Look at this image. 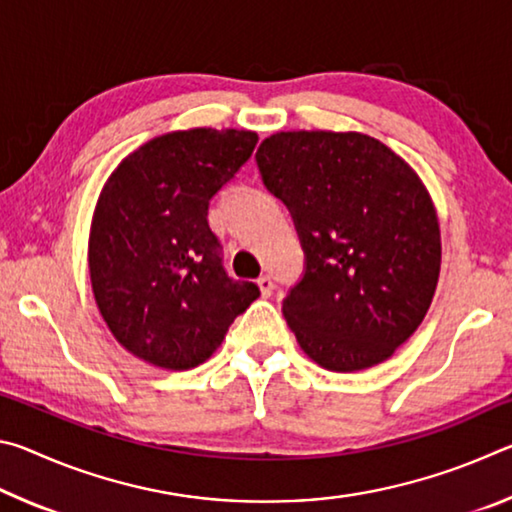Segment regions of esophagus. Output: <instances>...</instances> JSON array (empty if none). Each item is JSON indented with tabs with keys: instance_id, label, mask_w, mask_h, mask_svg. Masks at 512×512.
Listing matches in <instances>:
<instances>
[{
	"instance_id": "obj_1",
	"label": "esophagus",
	"mask_w": 512,
	"mask_h": 512,
	"mask_svg": "<svg viewBox=\"0 0 512 512\" xmlns=\"http://www.w3.org/2000/svg\"><path fill=\"white\" fill-rule=\"evenodd\" d=\"M257 287H259V291H262V296L264 298H268L273 293V289H275V282H273V277L271 275H262L257 280Z\"/></svg>"
}]
</instances>
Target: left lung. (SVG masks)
Instances as JSON below:
<instances>
[{"instance_id": "1", "label": "left lung", "mask_w": 512, "mask_h": 512, "mask_svg": "<svg viewBox=\"0 0 512 512\" xmlns=\"http://www.w3.org/2000/svg\"><path fill=\"white\" fill-rule=\"evenodd\" d=\"M255 158L307 255L305 275L282 302L300 348L334 372L393 357L427 316L443 255L418 173L354 131H282Z\"/></svg>"}]
</instances>
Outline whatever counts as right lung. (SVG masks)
Returning <instances> with one entry per match:
<instances>
[{
	"mask_svg": "<svg viewBox=\"0 0 512 512\" xmlns=\"http://www.w3.org/2000/svg\"><path fill=\"white\" fill-rule=\"evenodd\" d=\"M255 144L257 133L237 128L171 131L128 153L103 185L88 241L92 293L137 359L196 368L257 300V284L225 273L207 221L210 198Z\"/></svg>",
	"mask_w": 512,
	"mask_h": 512,
	"instance_id": "obj_1",
	"label": "right lung"
}]
</instances>
